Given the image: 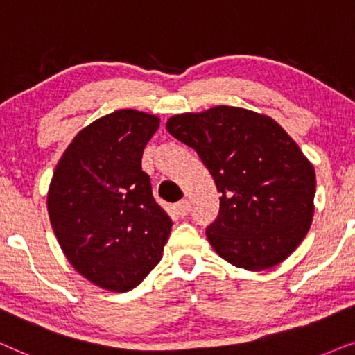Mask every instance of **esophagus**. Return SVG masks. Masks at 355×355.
<instances>
[{
  "instance_id": "obj_1",
  "label": "esophagus",
  "mask_w": 355,
  "mask_h": 355,
  "mask_svg": "<svg viewBox=\"0 0 355 355\" xmlns=\"http://www.w3.org/2000/svg\"><path fill=\"white\" fill-rule=\"evenodd\" d=\"M175 211H177V214L180 217H185L188 212H190V202H188L187 200L178 201L177 205H175Z\"/></svg>"
}]
</instances>
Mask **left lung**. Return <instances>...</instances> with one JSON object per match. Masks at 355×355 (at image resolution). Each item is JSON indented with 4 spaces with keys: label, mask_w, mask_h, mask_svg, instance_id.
Masks as SVG:
<instances>
[{
    "label": "left lung",
    "mask_w": 355,
    "mask_h": 355,
    "mask_svg": "<svg viewBox=\"0 0 355 355\" xmlns=\"http://www.w3.org/2000/svg\"><path fill=\"white\" fill-rule=\"evenodd\" d=\"M165 128L196 150L220 193L206 229L220 258L261 271L299 247L315 211V170L272 118L219 105L175 115Z\"/></svg>",
    "instance_id": "left-lung-1"
}]
</instances>
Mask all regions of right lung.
Wrapping results in <instances>:
<instances>
[{"label":"right lung","mask_w":355,"mask_h":355,"mask_svg":"<svg viewBox=\"0 0 355 355\" xmlns=\"http://www.w3.org/2000/svg\"><path fill=\"white\" fill-rule=\"evenodd\" d=\"M159 118L116 110L79 131L56 165L50 222L64 257L102 289L126 292L160 261L172 219L141 167Z\"/></svg>","instance_id":"add662e5"}]
</instances>
